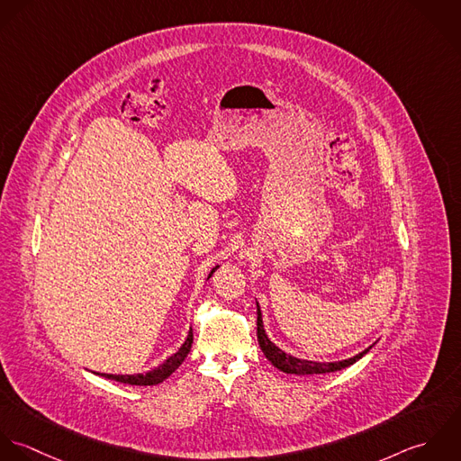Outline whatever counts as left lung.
<instances>
[{"mask_svg":"<svg viewBox=\"0 0 461 461\" xmlns=\"http://www.w3.org/2000/svg\"><path fill=\"white\" fill-rule=\"evenodd\" d=\"M257 313H258V319H257V333H258V342H260V348L264 351V355L267 357V360L275 366V367L286 372V374H297V375H306V374H326V372H335V370H340V368L349 367L353 366L355 362H358L362 357H366L370 348L374 346H368L367 349H364L362 353L351 357V358H346V360H339V362H313V360H304V358H297V357H292L288 353H285L283 349H279L276 344L269 339L266 328H264V319H262V310H260V304L257 303Z\"/></svg>","mask_w":461,"mask_h":461,"instance_id":"obj_1","label":"left lung"}]
</instances>
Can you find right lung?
Returning <instances> with one entry per match:
<instances>
[{
  "instance_id": "add662e5",
  "label": "right lung",
  "mask_w": 461,
  "mask_h": 461,
  "mask_svg": "<svg viewBox=\"0 0 461 461\" xmlns=\"http://www.w3.org/2000/svg\"><path fill=\"white\" fill-rule=\"evenodd\" d=\"M217 269H219V266H215V267L210 271V275H208L206 279H210ZM192 340H194V337H192V330H190L188 335H186V340L182 344V348H180L175 355H171L164 364H160L158 367L151 368V370H148V372H140V374H99V372H95V374H99V375H103V377H106V379H113V381L124 383V384H137V386H153V384H158V383H162L164 379H167L176 368L184 364V360L186 358L190 348H192Z\"/></svg>"
}]
</instances>
